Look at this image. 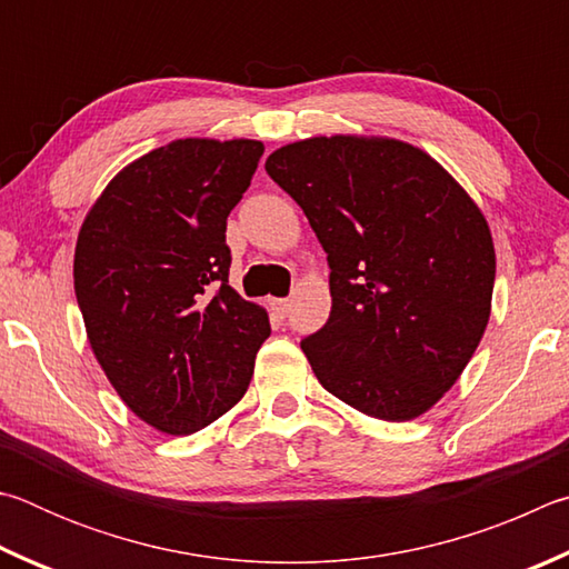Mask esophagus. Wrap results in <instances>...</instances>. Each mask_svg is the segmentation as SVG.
<instances>
[{
  "mask_svg": "<svg viewBox=\"0 0 569 569\" xmlns=\"http://www.w3.org/2000/svg\"><path fill=\"white\" fill-rule=\"evenodd\" d=\"M290 307H292L290 300H274V302H272V310H274L279 317H287V312H290Z\"/></svg>",
  "mask_w": 569,
  "mask_h": 569,
  "instance_id": "1",
  "label": "esophagus"
}]
</instances>
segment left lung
<instances>
[{
  "mask_svg": "<svg viewBox=\"0 0 569 569\" xmlns=\"http://www.w3.org/2000/svg\"><path fill=\"white\" fill-rule=\"evenodd\" d=\"M330 264L332 312L302 352L327 392L407 422L442 400L480 345L495 244L470 194L400 139L312 137L267 157Z\"/></svg>",
  "mask_w": 569,
  "mask_h": 569,
  "instance_id": "8db88e82",
  "label": "left lung"
}]
</instances>
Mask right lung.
Returning <instances> with one entry per match:
<instances>
[{"mask_svg": "<svg viewBox=\"0 0 569 569\" xmlns=\"http://www.w3.org/2000/svg\"><path fill=\"white\" fill-rule=\"evenodd\" d=\"M262 142L177 139L127 164L84 217L74 292L107 380L139 420L192 435L242 400L269 337L229 287L227 217Z\"/></svg>", "mask_w": 569, "mask_h": 569, "instance_id": "obj_1", "label": "right lung"}]
</instances>
